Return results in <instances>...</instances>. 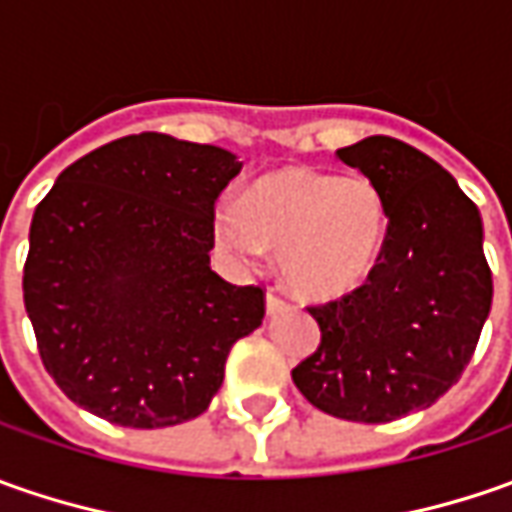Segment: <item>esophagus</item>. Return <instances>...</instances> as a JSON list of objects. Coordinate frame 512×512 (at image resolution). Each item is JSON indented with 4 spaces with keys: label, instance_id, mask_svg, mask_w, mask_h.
Wrapping results in <instances>:
<instances>
[{
    "label": "esophagus",
    "instance_id": "34e87169",
    "mask_svg": "<svg viewBox=\"0 0 512 512\" xmlns=\"http://www.w3.org/2000/svg\"><path fill=\"white\" fill-rule=\"evenodd\" d=\"M265 305H267V313L273 316V313H279V310H285L287 302L282 299V296H276L273 290H267V296H265Z\"/></svg>",
    "mask_w": 512,
    "mask_h": 512
}]
</instances>
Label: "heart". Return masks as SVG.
Instances as JSON below:
<instances>
[{
  "label": "heart",
  "mask_w": 512,
  "mask_h": 512,
  "mask_svg": "<svg viewBox=\"0 0 512 512\" xmlns=\"http://www.w3.org/2000/svg\"><path fill=\"white\" fill-rule=\"evenodd\" d=\"M387 222L382 190L364 173L285 168L259 179L245 202L219 207L216 236L239 259L276 250L282 282L302 299L325 302L370 273Z\"/></svg>",
  "instance_id": "heart-1"
}]
</instances>
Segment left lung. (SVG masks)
<instances>
[{
	"mask_svg": "<svg viewBox=\"0 0 512 512\" xmlns=\"http://www.w3.org/2000/svg\"><path fill=\"white\" fill-rule=\"evenodd\" d=\"M387 202V236L367 282L307 307L322 342L293 367L307 402L382 424L424 410L459 382L493 305V273L473 205L447 170L390 136L336 150Z\"/></svg>",
	"mask_w": 512,
	"mask_h": 512,
	"instance_id": "1",
	"label": "left lung"
}]
</instances>
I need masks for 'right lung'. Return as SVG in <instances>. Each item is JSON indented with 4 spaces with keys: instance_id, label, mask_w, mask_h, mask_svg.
Wrapping results in <instances>:
<instances>
[{
    "instance_id": "add662e5",
    "label": "right lung",
    "mask_w": 512,
    "mask_h": 512,
    "mask_svg": "<svg viewBox=\"0 0 512 512\" xmlns=\"http://www.w3.org/2000/svg\"><path fill=\"white\" fill-rule=\"evenodd\" d=\"M242 162L139 133L59 173L36 205L22 276L42 364L70 402L122 427L202 416L265 290L210 270L213 205Z\"/></svg>"
}]
</instances>
